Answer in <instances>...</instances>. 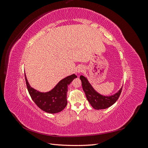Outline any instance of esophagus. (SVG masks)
Wrapping results in <instances>:
<instances>
[{
	"instance_id": "esophagus-1",
	"label": "esophagus",
	"mask_w": 148,
	"mask_h": 148,
	"mask_svg": "<svg viewBox=\"0 0 148 148\" xmlns=\"http://www.w3.org/2000/svg\"><path fill=\"white\" fill-rule=\"evenodd\" d=\"M83 70H84V69H83V66H78V67H77V69H76V72H77V73H78V74H79L80 73L83 72Z\"/></svg>"
}]
</instances>
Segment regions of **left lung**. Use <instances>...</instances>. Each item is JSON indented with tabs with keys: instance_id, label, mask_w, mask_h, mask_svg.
I'll use <instances>...</instances> for the list:
<instances>
[{
	"instance_id": "obj_1",
	"label": "left lung",
	"mask_w": 148,
	"mask_h": 148,
	"mask_svg": "<svg viewBox=\"0 0 148 148\" xmlns=\"http://www.w3.org/2000/svg\"><path fill=\"white\" fill-rule=\"evenodd\" d=\"M79 78L82 81L83 91L88 102L93 108L96 110L105 109L112 106L119 99L122 90V88H121L120 90L114 95L110 96H102L95 91L86 77L81 75Z\"/></svg>"
}]
</instances>
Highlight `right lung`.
<instances>
[{
	"mask_svg": "<svg viewBox=\"0 0 148 148\" xmlns=\"http://www.w3.org/2000/svg\"><path fill=\"white\" fill-rule=\"evenodd\" d=\"M28 91L31 99L38 107L49 114L60 112L67 104L66 93L68 86L74 78H77L75 74L68 76L58 83L52 90L46 92H39L30 86L25 74Z\"/></svg>",
	"mask_w": 148,
	"mask_h": 148,
	"instance_id": "obj_1",
	"label": "right lung"
}]
</instances>
